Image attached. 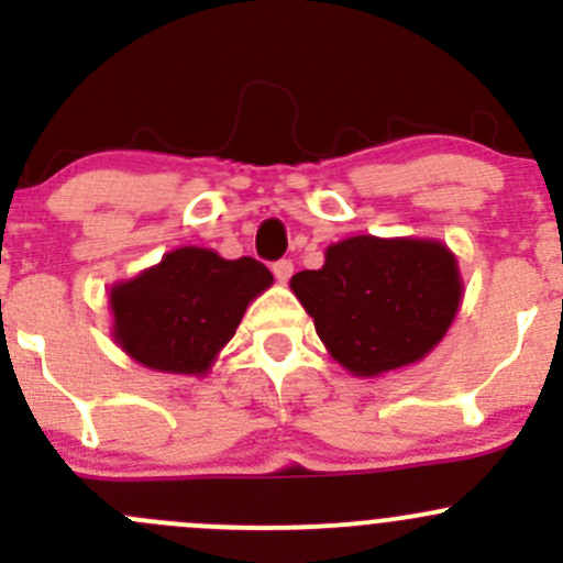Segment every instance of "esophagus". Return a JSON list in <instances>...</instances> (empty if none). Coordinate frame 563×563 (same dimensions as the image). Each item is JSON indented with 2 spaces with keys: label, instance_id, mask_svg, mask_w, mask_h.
I'll use <instances>...</instances> for the list:
<instances>
[{
  "label": "esophagus",
  "instance_id": "esophagus-1",
  "mask_svg": "<svg viewBox=\"0 0 563 563\" xmlns=\"http://www.w3.org/2000/svg\"><path fill=\"white\" fill-rule=\"evenodd\" d=\"M272 272H275L277 280L286 283L288 277L294 275V261H291V258H280V261H275V264H272Z\"/></svg>",
  "mask_w": 563,
  "mask_h": 563
}]
</instances>
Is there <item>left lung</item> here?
Instances as JSON below:
<instances>
[{
	"label": "left lung",
	"instance_id": "left-lung-1",
	"mask_svg": "<svg viewBox=\"0 0 563 563\" xmlns=\"http://www.w3.org/2000/svg\"><path fill=\"white\" fill-rule=\"evenodd\" d=\"M329 354L356 376L422 360L460 305L457 261L441 242L351 236L321 269L291 277Z\"/></svg>",
	"mask_w": 563,
	"mask_h": 563
}]
</instances>
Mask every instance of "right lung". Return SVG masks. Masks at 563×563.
Wrapping results in <instances>:
<instances>
[{
    "instance_id": "1",
    "label": "right lung",
    "mask_w": 563,
    "mask_h": 563,
    "mask_svg": "<svg viewBox=\"0 0 563 563\" xmlns=\"http://www.w3.org/2000/svg\"><path fill=\"white\" fill-rule=\"evenodd\" d=\"M269 286L272 272L250 255L225 261L212 250L179 247L111 288L113 338L152 371L198 376L234 338L250 299Z\"/></svg>"
}]
</instances>
